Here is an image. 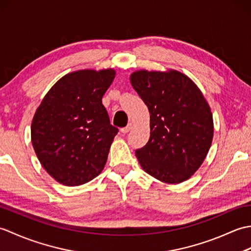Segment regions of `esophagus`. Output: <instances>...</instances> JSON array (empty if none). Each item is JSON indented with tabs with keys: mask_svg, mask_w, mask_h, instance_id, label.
<instances>
[{
	"mask_svg": "<svg viewBox=\"0 0 251 251\" xmlns=\"http://www.w3.org/2000/svg\"><path fill=\"white\" fill-rule=\"evenodd\" d=\"M131 127H132V124H131V123H129V124L127 125L126 127H124V128L121 129V132H123V134H127V132H128L131 129Z\"/></svg>",
	"mask_w": 251,
	"mask_h": 251,
	"instance_id": "esophagus-1",
	"label": "esophagus"
}]
</instances>
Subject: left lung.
Segmentation results:
<instances>
[{"instance_id":"1","label":"left lung","mask_w":251,"mask_h":251,"mask_svg":"<svg viewBox=\"0 0 251 251\" xmlns=\"http://www.w3.org/2000/svg\"><path fill=\"white\" fill-rule=\"evenodd\" d=\"M130 83L150 112V139L136 150L140 166L165 183L188 180L211 146L209 104L195 83L176 70H139Z\"/></svg>"}]
</instances>
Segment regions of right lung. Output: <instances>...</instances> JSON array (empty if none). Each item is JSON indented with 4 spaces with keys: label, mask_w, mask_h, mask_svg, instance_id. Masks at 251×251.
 I'll return each mask as SVG.
<instances>
[{
    "label": "right lung",
    "mask_w": 251,
    "mask_h": 251,
    "mask_svg": "<svg viewBox=\"0 0 251 251\" xmlns=\"http://www.w3.org/2000/svg\"><path fill=\"white\" fill-rule=\"evenodd\" d=\"M115 71L79 70L62 76L45 95L31 124V141L44 169L58 182L81 185L102 172L119 129L102 97Z\"/></svg>",
    "instance_id": "obj_1"
}]
</instances>
